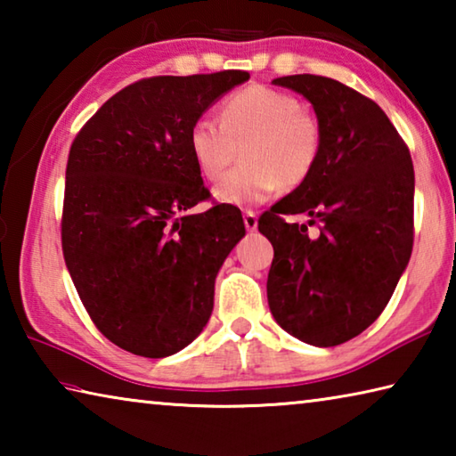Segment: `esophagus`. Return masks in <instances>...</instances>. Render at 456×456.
I'll return each instance as SVG.
<instances>
[{
    "label": "esophagus",
    "instance_id": "obj_1",
    "mask_svg": "<svg viewBox=\"0 0 456 456\" xmlns=\"http://www.w3.org/2000/svg\"><path fill=\"white\" fill-rule=\"evenodd\" d=\"M243 223L247 231H256L257 229V215L253 211H245L243 213Z\"/></svg>",
    "mask_w": 456,
    "mask_h": 456
}]
</instances>
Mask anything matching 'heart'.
<instances>
[{
    "mask_svg": "<svg viewBox=\"0 0 456 456\" xmlns=\"http://www.w3.org/2000/svg\"><path fill=\"white\" fill-rule=\"evenodd\" d=\"M189 152L199 173L217 181L233 163L239 146L243 167L231 171L213 197L223 205L256 207L281 187L310 179L322 151L320 125L288 92L249 86L221 106V125L199 118L189 130Z\"/></svg>",
    "mask_w": 456,
    "mask_h": 456,
    "instance_id": "heart-1",
    "label": "heart"
}]
</instances>
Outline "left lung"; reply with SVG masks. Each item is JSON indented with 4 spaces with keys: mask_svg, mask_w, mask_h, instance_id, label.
<instances>
[{
    "mask_svg": "<svg viewBox=\"0 0 456 456\" xmlns=\"http://www.w3.org/2000/svg\"><path fill=\"white\" fill-rule=\"evenodd\" d=\"M273 84L314 106L322 151L310 179L259 219L273 245L267 302L288 334L330 348L374 323L404 273L414 237V168L382 108L360 92L312 74ZM302 212V226L282 219Z\"/></svg>",
    "mask_w": 456,
    "mask_h": 456,
    "instance_id": "left-lung-1",
    "label": "left lung"
}]
</instances>
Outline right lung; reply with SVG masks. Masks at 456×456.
I'll return each instance as SVG.
<instances>
[{
  "label": "right lung",
  "instance_id": "add662e5",
  "mask_svg": "<svg viewBox=\"0 0 456 456\" xmlns=\"http://www.w3.org/2000/svg\"><path fill=\"white\" fill-rule=\"evenodd\" d=\"M249 74L225 70L134 82L100 106L66 167L61 249L96 328L118 348L167 358L213 312L215 277L245 237L241 211L215 205L189 130Z\"/></svg>",
  "mask_w": 456,
  "mask_h": 456
}]
</instances>
